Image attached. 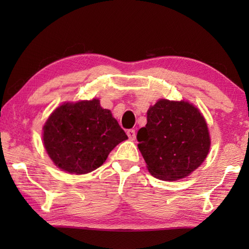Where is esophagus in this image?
Masks as SVG:
<instances>
[{
	"label": "esophagus",
	"instance_id": "obj_1",
	"mask_svg": "<svg viewBox=\"0 0 249 249\" xmlns=\"http://www.w3.org/2000/svg\"><path fill=\"white\" fill-rule=\"evenodd\" d=\"M127 136H128L129 140L134 141L136 139V131L134 129H128L127 130Z\"/></svg>",
	"mask_w": 249,
	"mask_h": 249
}]
</instances>
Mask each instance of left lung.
Segmentation results:
<instances>
[{
    "label": "left lung",
    "mask_w": 249,
    "mask_h": 249,
    "mask_svg": "<svg viewBox=\"0 0 249 249\" xmlns=\"http://www.w3.org/2000/svg\"><path fill=\"white\" fill-rule=\"evenodd\" d=\"M137 134L138 147L153 177L177 181L188 177L209 154L211 139L202 113L188 102L160 99L147 110Z\"/></svg>",
    "instance_id": "8db88e82"
}]
</instances>
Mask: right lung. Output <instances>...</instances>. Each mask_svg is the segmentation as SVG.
Listing matches in <instances>:
<instances>
[{
  "label": "right lung",
  "instance_id": "add662e5",
  "mask_svg": "<svg viewBox=\"0 0 249 249\" xmlns=\"http://www.w3.org/2000/svg\"><path fill=\"white\" fill-rule=\"evenodd\" d=\"M128 139L111 111L99 99L64 103L44 126L43 140L49 157L61 170L86 174L97 169L120 142Z\"/></svg>",
  "mask_w": 249,
  "mask_h": 249
}]
</instances>
